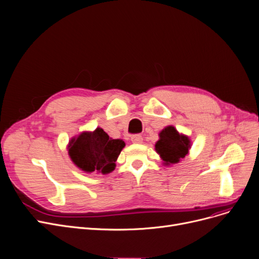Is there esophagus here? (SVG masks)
Returning <instances> with one entry per match:
<instances>
[{
    "label": "esophagus",
    "mask_w": 259,
    "mask_h": 259,
    "mask_svg": "<svg viewBox=\"0 0 259 259\" xmlns=\"http://www.w3.org/2000/svg\"><path fill=\"white\" fill-rule=\"evenodd\" d=\"M131 142L134 144H141L143 143V137L141 134H134V136L131 137Z\"/></svg>",
    "instance_id": "esophagus-1"
}]
</instances>
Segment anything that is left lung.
Instances as JSON below:
<instances>
[{"instance_id":"obj_1","label":"left lung","mask_w":259,"mask_h":259,"mask_svg":"<svg viewBox=\"0 0 259 259\" xmlns=\"http://www.w3.org/2000/svg\"><path fill=\"white\" fill-rule=\"evenodd\" d=\"M160 140L155 143V151L160 154L165 165L179 163L188 154L190 140L179 133L174 126H167L159 133Z\"/></svg>"}]
</instances>
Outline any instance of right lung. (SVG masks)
I'll list each match as a JSON object with an SVG mask.
<instances>
[{
    "label": "right lung",
    "mask_w": 259,
    "mask_h": 259,
    "mask_svg": "<svg viewBox=\"0 0 259 259\" xmlns=\"http://www.w3.org/2000/svg\"><path fill=\"white\" fill-rule=\"evenodd\" d=\"M122 140H113L102 129L93 132L84 131L73 138L67 149L73 163L85 172H102L114 170L117 157L125 147Z\"/></svg>",
    "instance_id": "obj_1"
}]
</instances>
